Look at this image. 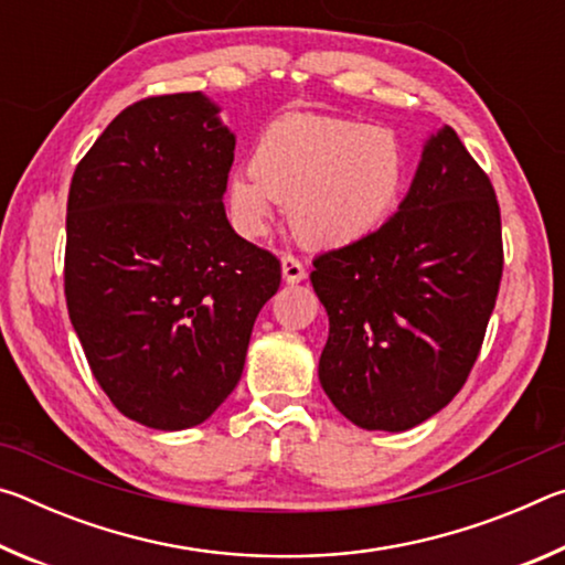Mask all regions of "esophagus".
<instances>
[{"label": "esophagus", "mask_w": 565, "mask_h": 565, "mask_svg": "<svg viewBox=\"0 0 565 565\" xmlns=\"http://www.w3.org/2000/svg\"><path fill=\"white\" fill-rule=\"evenodd\" d=\"M281 274H284V281L286 284H299V281L306 279L303 264L296 259V256H291V254L281 256Z\"/></svg>", "instance_id": "obj_1"}]
</instances>
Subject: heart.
<instances>
[{"label":"heart","instance_id":"1","mask_svg":"<svg viewBox=\"0 0 565 565\" xmlns=\"http://www.w3.org/2000/svg\"><path fill=\"white\" fill-rule=\"evenodd\" d=\"M252 174H234L226 202L238 232L264 236L274 202L306 246L343 248L374 236L401 204L404 141L386 127L323 114H286L256 139Z\"/></svg>","mask_w":565,"mask_h":565}]
</instances>
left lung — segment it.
<instances>
[{"label":"left lung","mask_w":565,"mask_h":565,"mask_svg":"<svg viewBox=\"0 0 565 565\" xmlns=\"http://www.w3.org/2000/svg\"><path fill=\"white\" fill-rule=\"evenodd\" d=\"M501 274L491 179L451 127L438 129L398 212L374 236L313 259L331 404L366 431H408L438 414L471 374Z\"/></svg>","instance_id":"left-lung-1"}]
</instances>
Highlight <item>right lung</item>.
Returning a JSON list of instances; mask_svg holds the SVG:
<instances>
[{"instance_id":"add662e5","label":"right lung","mask_w":565,"mask_h":565,"mask_svg":"<svg viewBox=\"0 0 565 565\" xmlns=\"http://www.w3.org/2000/svg\"><path fill=\"white\" fill-rule=\"evenodd\" d=\"M236 137L202 92L124 109L74 169L64 294L104 394L157 431L204 424L242 379L281 264L238 236Z\"/></svg>"}]
</instances>
